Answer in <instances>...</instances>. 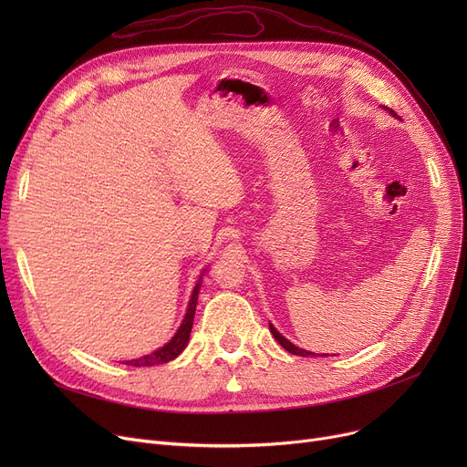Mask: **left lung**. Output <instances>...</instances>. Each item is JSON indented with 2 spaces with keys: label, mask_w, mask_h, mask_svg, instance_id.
<instances>
[{
  "label": "left lung",
  "mask_w": 467,
  "mask_h": 467,
  "mask_svg": "<svg viewBox=\"0 0 467 467\" xmlns=\"http://www.w3.org/2000/svg\"><path fill=\"white\" fill-rule=\"evenodd\" d=\"M388 109V108H386ZM389 113L391 115H394V111H391L389 109ZM271 333H273V337L278 340V345L280 347H284L289 354H296V356H301V358H308V356H314V352H308V350H303V348H299V347H296V345H293V342H289L285 337H282L278 331H276V327L271 324ZM317 356H320V354H317ZM322 356H327V354H322Z\"/></svg>",
  "instance_id": "8db88e82"
}]
</instances>
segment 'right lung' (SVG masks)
<instances>
[{
	"instance_id": "obj_1",
	"label": "right lung",
	"mask_w": 467,
	"mask_h": 467,
	"mask_svg": "<svg viewBox=\"0 0 467 467\" xmlns=\"http://www.w3.org/2000/svg\"><path fill=\"white\" fill-rule=\"evenodd\" d=\"M201 284H202V280L196 282V285H194V289H192V296H191V299H189V306H187L183 322H182L180 329L176 331V335L170 338V342H166V345H164L162 348H159V350H155V352H151V354L136 358V359L122 361V363H125V365H132V367H151V365L168 363V361L178 358V356L183 352V348L187 347V342H189L191 329H192V320H194L196 301H199Z\"/></svg>"
}]
</instances>
